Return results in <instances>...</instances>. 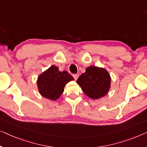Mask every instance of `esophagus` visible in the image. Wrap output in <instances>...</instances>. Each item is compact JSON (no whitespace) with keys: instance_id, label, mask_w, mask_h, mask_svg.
I'll return each instance as SVG.
<instances>
[{"instance_id":"34e87169","label":"esophagus","mask_w":147,"mask_h":147,"mask_svg":"<svg viewBox=\"0 0 147 147\" xmlns=\"http://www.w3.org/2000/svg\"><path fill=\"white\" fill-rule=\"evenodd\" d=\"M78 76H79V74H73V77H74V80H77V78H78Z\"/></svg>"}]
</instances>
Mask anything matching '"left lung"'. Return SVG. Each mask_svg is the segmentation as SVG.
Listing matches in <instances>:
<instances>
[{"instance_id": "8db88e82", "label": "left lung", "mask_w": 147, "mask_h": 147, "mask_svg": "<svg viewBox=\"0 0 147 147\" xmlns=\"http://www.w3.org/2000/svg\"><path fill=\"white\" fill-rule=\"evenodd\" d=\"M76 82L86 96L92 99H98L109 92L111 78L104 68L90 66L78 77Z\"/></svg>"}]
</instances>
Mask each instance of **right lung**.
<instances>
[{
    "mask_svg": "<svg viewBox=\"0 0 147 147\" xmlns=\"http://www.w3.org/2000/svg\"><path fill=\"white\" fill-rule=\"evenodd\" d=\"M73 80L67 71H59V67L53 65L38 76L37 88L43 97L56 100L63 92L66 84Z\"/></svg>",
    "mask_w": 147,
    "mask_h": 147,
    "instance_id": "right-lung-1",
    "label": "right lung"
}]
</instances>
